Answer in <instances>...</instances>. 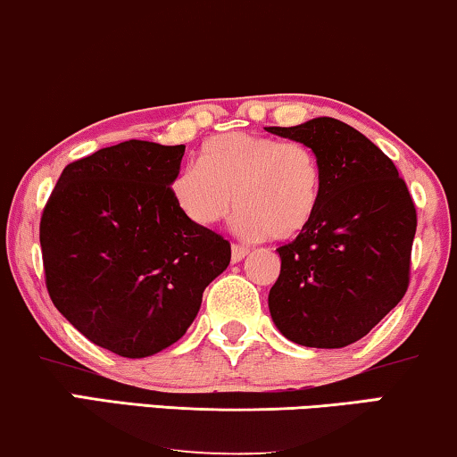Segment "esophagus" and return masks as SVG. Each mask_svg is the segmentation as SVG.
I'll list each match as a JSON object with an SVG mask.
<instances>
[{"label":"esophagus","mask_w":457,"mask_h":457,"mask_svg":"<svg viewBox=\"0 0 457 457\" xmlns=\"http://www.w3.org/2000/svg\"><path fill=\"white\" fill-rule=\"evenodd\" d=\"M247 253H249V249L245 247V245H233V249H230V257H233V263L241 262Z\"/></svg>","instance_id":"esophagus-1"}]
</instances>
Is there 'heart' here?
Masks as SVG:
<instances>
[{
    "mask_svg": "<svg viewBox=\"0 0 457 457\" xmlns=\"http://www.w3.org/2000/svg\"><path fill=\"white\" fill-rule=\"evenodd\" d=\"M170 200L195 227L220 222L233 208L241 235L290 239L309 227L323 195V170L301 142L228 131L204 144L197 164L170 181Z\"/></svg>",
    "mask_w": 457,
    "mask_h": 457,
    "instance_id": "b5f03b06",
    "label": "heart"
}]
</instances>
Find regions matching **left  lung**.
Here are the masks:
<instances>
[{
	"label": "left lung",
	"instance_id": "1",
	"mask_svg": "<svg viewBox=\"0 0 457 457\" xmlns=\"http://www.w3.org/2000/svg\"><path fill=\"white\" fill-rule=\"evenodd\" d=\"M315 152L323 170L317 214L278 247L270 315L284 338L309 348L361 340L406 295L416 208L395 164L332 117L266 128Z\"/></svg>",
	"mask_w": 457,
	"mask_h": 457
}]
</instances>
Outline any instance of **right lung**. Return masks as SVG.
I'll return each mask as SVG.
<instances>
[{"mask_svg":"<svg viewBox=\"0 0 457 457\" xmlns=\"http://www.w3.org/2000/svg\"><path fill=\"white\" fill-rule=\"evenodd\" d=\"M185 146L129 140L63 169L41 218L47 290L96 346L144 359L194 323L230 243L170 200Z\"/></svg>","mask_w":457,"mask_h":457,"instance_id":"1","label":"right lung"}]
</instances>
